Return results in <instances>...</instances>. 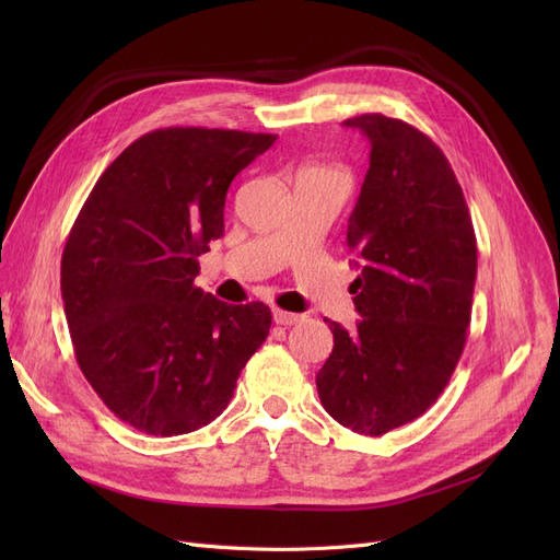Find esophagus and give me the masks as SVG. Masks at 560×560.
Instances as JSON below:
<instances>
[{"instance_id":"esophagus-1","label":"esophagus","mask_w":560,"mask_h":560,"mask_svg":"<svg viewBox=\"0 0 560 560\" xmlns=\"http://www.w3.org/2000/svg\"><path fill=\"white\" fill-rule=\"evenodd\" d=\"M273 319H276V325L292 327V325H299V322H303V315H296V313H287V311L273 308Z\"/></svg>"}]
</instances>
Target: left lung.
<instances>
[{"instance_id": "1", "label": "left lung", "mask_w": 560, "mask_h": 560, "mask_svg": "<svg viewBox=\"0 0 560 560\" xmlns=\"http://www.w3.org/2000/svg\"><path fill=\"white\" fill-rule=\"evenodd\" d=\"M343 124L371 142L348 219L362 319L348 331L325 317L334 350L315 383L334 420L381 436L425 413L453 376L471 317L477 235L453 167L425 132L383 114Z\"/></svg>"}]
</instances>
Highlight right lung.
<instances>
[{
	"mask_svg": "<svg viewBox=\"0 0 560 560\" xmlns=\"http://www.w3.org/2000/svg\"><path fill=\"white\" fill-rule=\"evenodd\" d=\"M278 135L161 128L126 147L67 235L60 290L83 376L135 430L175 436L222 413L270 329L259 301L194 284L226 191Z\"/></svg>",
	"mask_w": 560,
	"mask_h": 560,
	"instance_id": "add662e5",
	"label": "right lung"
}]
</instances>
